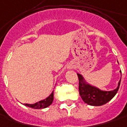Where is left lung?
Returning <instances> with one entry per match:
<instances>
[{
  "label": "left lung",
  "instance_id": "1",
  "mask_svg": "<svg viewBox=\"0 0 127 127\" xmlns=\"http://www.w3.org/2000/svg\"><path fill=\"white\" fill-rule=\"evenodd\" d=\"M120 72L122 73L121 71ZM77 76L79 79V91L80 96L84 103L93 106H100L109 102L117 93L120 85L121 79L117 89L115 90L110 91H100L95 87L86 84L81 74H77Z\"/></svg>",
  "mask_w": 127,
  "mask_h": 127
}]
</instances>
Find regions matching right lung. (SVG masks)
Segmentation results:
<instances>
[{
	"label": "right lung",
	"instance_id": "1",
	"mask_svg": "<svg viewBox=\"0 0 127 127\" xmlns=\"http://www.w3.org/2000/svg\"><path fill=\"white\" fill-rule=\"evenodd\" d=\"M53 91L45 100H41V101L34 103V104H27V103H24V105L25 106L32 107V108H33V109H43V108H46V107H48L49 105H50L52 104V103H53Z\"/></svg>",
	"mask_w": 127,
	"mask_h": 127
}]
</instances>
